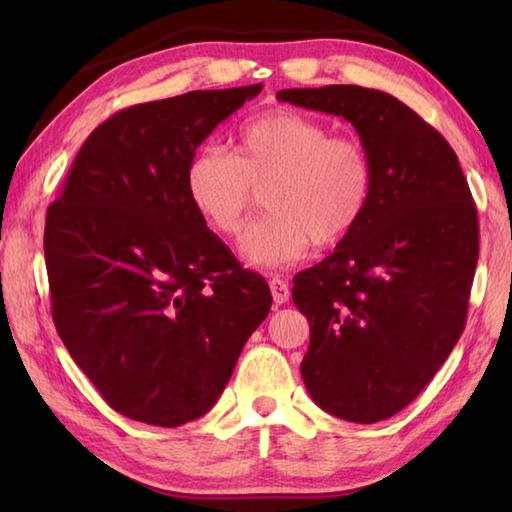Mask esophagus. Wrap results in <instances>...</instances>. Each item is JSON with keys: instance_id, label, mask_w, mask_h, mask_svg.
Listing matches in <instances>:
<instances>
[{"instance_id": "obj_1", "label": "esophagus", "mask_w": 512, "mask_h": 512, "mask_svg": "<svg viewBox=\"0 0 512 512\" xmlns=\"http://www.w3.org/2000/svg\"><path fill=\"white\" fill-rule=\"evenodd\" d=\"M270 292H273L275 303H288L290 301V286L288 281H284L281 277H273L270 279Z\"/></svg>"}]
</instances>
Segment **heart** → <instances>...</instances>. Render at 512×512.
<instances>
[{"label": "heart", "instance_id": "obj_1", "mask_svg": "<svg viewBox=\"0 0 512 512\" xmlns=\"http://www.w3.org/2000/svg\"><path fill=\"white\" fill-rule=\"evenodd\" d=\"M264 189L270 211L244 239L250 264H295L312 242L334 246L367 211L374 167L361 140L290 107H273L239 127L235 154L217 145L195 151L184 169V191L215 233L239 237Z\"/></svg>", "mask_w": 512, "mask_h": 512}]
</instances>
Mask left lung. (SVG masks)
I'll list each match as a JSON object with an SVG mask.
<instances>
[{
	"mask_svg": "<svg viewBox=\"0 0 512 512\" xmlns=\"http://www.w3.org/2000/svg\"><path fill=\"white\" fill-rule=\"evenodd\" d=\"M279 101L343 116L367 147L374 189L354 231L292 279L310 323L301 376L336 418L405 409L458 343L480 253L477 209L444 136L396 96L358 85L292 88Z\"/></svg>",
	"mask_w": 512,
	"mask_h": 512,
	"instance_id": "obj_1",
	"label": "left lung"
}]
</instances>
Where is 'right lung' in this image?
Listing matches in <instances>:
<instances>
[{
  "mask_svg": "<svg viewBox=\"0 0 512 512\" xmlns=\"http://www.w3.org/2000/svg\"><path fill=\"white\" fill-rule=\"evenodd\" d=\"M259 92L195 90L116 112L48 206L52 321L107 405L132 420L204 416L268 317L266 279L239 266L184 191L195 149Z\"/></svg>",
  "mask_w": 512,
  "mask_h": 512,
  "instance_id": "right-lung-1",
  "label": "right lung"
}]
</instances>
